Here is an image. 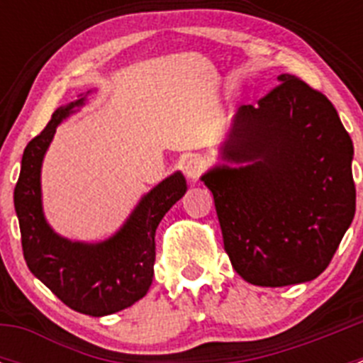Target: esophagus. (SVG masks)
<instances>
[{
  "label": "esophagus",
  "instance_id": "34e87169",
  "mask_svg": "<svg viewBox=\"0 0 363 363\" xmlns=\"http://www.w3.org/2000/svg\"><path fill=\"white\" fill-rule=\"evenodd\" d=\"M205 167H207V160H205L203 156L194 154V156L187 158V162L184 163V172L189 179L196 182V179L201 176V172L205 171Z\"/></svg>",
  "mask_w": 363,
  "mask_h": 363
}]
</instances>
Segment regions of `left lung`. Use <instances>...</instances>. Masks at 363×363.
I'll list each match as a JSON object with an SVG mask.
<instances>
[{
  "label": "left lung",
  "mask_w": 363,
  "mask_h": 363,
  "mask_svg": "<svg viewBox=\"0 0 363 363\" xmlns=\"http://www.w3.org/2000/svg\"><path fill=\"white\" fill-rule=\"evenodd\" d=\"M278 79L256 107L238 108L223 163L201 176L234 271L259 287L320 277L357 207L354 149L336 108L296 76Z\"/></svg>",
  "instance_id": "1"
}]
</instances>
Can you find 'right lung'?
Wrapping results in <instances>:
<instances>
[{
  "instance_id": "1",
  "label": "right lung",
  "mask_w": 363,
  "mask_h": 363,
  "mask_svg": "<svg viewBox=\"0 0 363 363\" xmlns=\"http://www.w3.org/2000/svg\"><path fill=\"white\" fill-rule=\"evenodd\" d=\"M86 94L57 108L40 136L25 147L14 207L25 262L32 274L70 309L89 316H107L130 307L149 291L156 227L187 192V182L179 171L167 176L143 194L123 225L104 242H74L57 234L43 213L41 165L57 125L85 105Z\"/></svg>"
}]
</instances>
